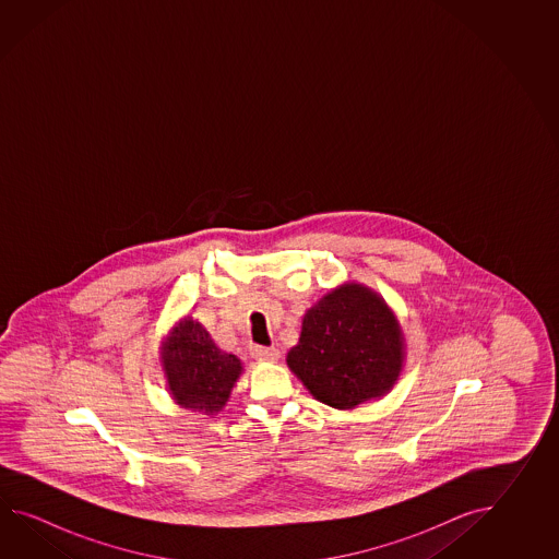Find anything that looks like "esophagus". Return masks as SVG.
Masks as SVG:
<instances>
[{
    "label": "esophagus",
    "instance_id": "obj_1",
    "mask_svg": "<svg viewBox=\"0 0 559 559\" xmlns=\"http://www.w3.org/2000/svg\"><path fill=\"white\" fill-rule=\"evenodd\" d=\"M251 357L258 361H275L280 357L277 347H263V345H253L251 347Z\"/></svg>",
    "mask_w": 559,
    "mask_h": 559
}]
</instances>
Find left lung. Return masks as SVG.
Returning <instances> with one entry per match:
<instances>
[{
    "label": "left lung",
    "instance_id": "1",
    "mask_svg": "<svg viewBox=\"0 0 559 559\" xmlns=\"http://www.w3.org/2000/svg\"><path fill=\"white\" fill-rule=\"evenodd\" d=\"M287 366L321 404L354 409L385 395L400 378L402 328L376 292L340 285L306 311Z\"/></svg>",
    "mask_w": 559,
    "mask_h": 559
}]
</instances>
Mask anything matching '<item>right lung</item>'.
Returning <instances> with one entry per match:
<instances>
[{"instance_id":"1","label":"right lung","mask_w":559,"mask_h":559,"mask_svg":"<svg viewBox=\"0 0 559 559\" xmlns=\"http://www.w3.org/2000/svg\"><path fill=\"white\" fill-rule=\"evenodd\" d=\"M162 364L176 404L214 416L222 412L241 361L222 352L200 321L183 318L162 344Z\"/></svg>"}]
</instances>
